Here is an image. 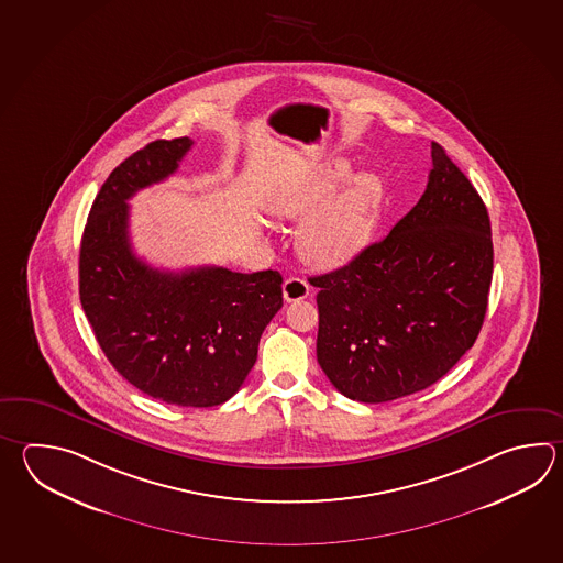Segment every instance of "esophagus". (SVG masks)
Instances as JSON below:
<instances>
[{"label": "esophagus", "instance_id": "1", "mask_svg": "<svg viewBox=\"0 0 563 563\" xmlns=\"http://www.w3.org/2000/svg\"><path fill=\"white\" fill-rule=\"evenodd\" d=\"M309 283H307V280H302V278H297V276L287 278V280H285V285H283V297H285L287 302L307 299V297H309Z\"/></svg>", "mask_w": 563, "mask_h": 563}]
</instances>
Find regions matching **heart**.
Instances as JSON below:
<instances>
[{
	"instance_id": "1",
	"label": "heart",
	"mask_w": 563,
	"mask_h": 563,
	"mask_svg": "<svg viewBox=\"0 0 563 563\" xmlns=\"http://www.w3.org/2000/svg\"><path fill=\"white\" fill-rule=\"evenodd\" d=\"M349 174L351 166L341 158L314 164L288 176L271 200L278 219H306L300 224L299 251L319 268L351 263L367 246L377 224L383 202L379 176L361 173L345 181Z\"/></svg>"
}]
</instances>
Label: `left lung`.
<instances>
[{
    "label": "left lung",
    "mask_w": 563,
    "mask_h": 563,
    "mask_svg": "<svg viewBox=\"0 0 563 563\" xmlns=\"http://www.w3.org/2000/svg\"><path fill=\"white\" fill-rule=\"evenodd\" d=\"M423 196L389 234L319 288L317 358L334 389L387 402L448 375L482 331L494 275L482 196L431 142Z\"/></svg>",
    "instance_id": "obj_1"
}]
</instances>
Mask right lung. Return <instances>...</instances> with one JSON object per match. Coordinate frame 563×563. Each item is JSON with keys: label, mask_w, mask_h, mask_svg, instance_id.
<instances>
[{"label": "right lung", "mask_w": 563, "mask_h": 563, "mask_svg": "<svg viewBox=\"0 0 563 563\" xmlns=\"http://www.w3.org/2000/svg\"><path fill=\"white\" fill-rule=\"evenodd\" d=\"M190 139L156 140L112 170L80 246L81 309L112 367L152 399L178 407L229 401L283 307V276L222 266L158 271L132 251L128 200L178 170Z\"/></svg>", "instance_id": "1"}]
</instances>
